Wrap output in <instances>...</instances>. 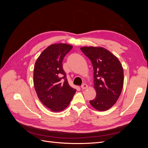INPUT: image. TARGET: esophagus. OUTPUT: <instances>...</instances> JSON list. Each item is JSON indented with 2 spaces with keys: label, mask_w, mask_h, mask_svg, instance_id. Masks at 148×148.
Here are the masks:
<instances>
[{
  "label": "esophagus",
  "mask_w": 148,
  "mask_h": 148,
  "mask_svg": "<svg viewBox=\"0 0 148 148\" xmlns=\"http://www.w3.org/2000/svg\"><path fill=\"white\" fill-rule=\"evenodd\" d=\"M81 89L84 90V89L88 88V85L86 84H82V85H81Z\"/></svg>",
  "instance_id": "34e87169"
}]
</instances>
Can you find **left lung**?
I'll use <instances>...</instances> for the list:
<instances>
[{
  "mask_svg": "<svg viewBox=\"0 0 148 148\" xmlns=\"http://www.w3.org/2000/svg\"><path fill=\"white\" fill-rule=\"evenodd\" d=\"M81 50L88 58L93 68V83L97 95L90 104L98 111L110 109L117 101L123 86V69L120 62L104 48L82 47Z\"/></svg>",
  "mask_w": 148,
  "mask_h": 148,
  "instance_id": "left-lung-1",
  "label": "left lung"
}]
</instances>
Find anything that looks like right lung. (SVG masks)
I'll use <instances>...</instances> for the list:
<instances>
[{
    "mask_svg": "<svg viewBox=\"0 0 148 148\" xmlns=\"http://www.w3.org/2000/svg\"><path fill=\"white\" fill-rule=\"evenodd\" d=\"M72 46L55 44L44 50L34 69V84L40 101L54 112H60L69 105L76 92L69 84L62 62Z\"/></svg>",
    "mask_w": 148,
    "mask_h": 148,
    "instance_id": "obj_1",
    "label": "right lung"
}]
</instances>
